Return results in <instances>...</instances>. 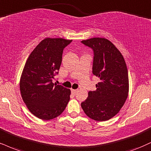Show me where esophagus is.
<instances>
[{
    "label": "esophagus",
    "mask_w": 151,
    "mask_h": 151,
    "mask_svg": "<svg viewBox=\"0 0 151 151\" xmlns=\"http://www.w3.org/2000/svg\"><path fill=\"white\" fill-rule=\"evenodd\" d=\"M77 91H78L76 90V89H72V90H71V92H72V93L73 94V95H75V94L77 93Z\"/></svg>",
    "instance_id": "obj_1"
}]
</instances>
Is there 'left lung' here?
I'll list each match as a JSON object with an SVG mask.
<instances>
[{
	"instance_id": "left-lung-1",
	"label": "left lung",
	"mask_w": 151,
	"mask_h": 151,
	"mask_svg": "<svg viewBox=\"0 0 151 151\" xmlns=\"http://www.w3.org/2000/svg\"><path fill=\"white\" fill-rule=\"evenodd\" d=\"M93 50L92 72L99 77L96 90L88 91L81 103L83 112L92 119L106 121L119 112L129 92L128 71L121 52L104 38H92L81 41Z\"/></svg>"
}]
</instances>
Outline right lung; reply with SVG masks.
<instances>
[{
	"label": "right lung",
	"instance_id": "right-lung-1",
	"mask_svg": "<svg viewBox=\"0 0 151 151\" xmlns=\"http://www.w3.org/2000/svg\"><path fill=\"white\" fill-rule=\"evenodd\" d=\"M72 40L46 38L34 48L26 62L19 87L29 111L44 120L57 117L70 99V90L52 83L60 68L63 50Z\"/></svg>",
	"mask_w": 151,
	"mask_h": 151
}]
</instances>
